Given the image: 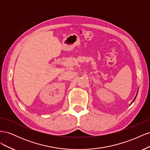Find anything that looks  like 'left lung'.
<instances>
[{
    "mask_svg": "<svg viewBox=\"0 0 150 150\" xmlns=\"http://www.w3.org/2000/svg\"><path fill=\"white\" fill-rule=\"evenodd\" d=\"M138 92H137V95H136V96H135V98H134V99H133V101H132V102H131V104H132V103H133V102H134V100H135V99H136V98H137V94H138Z\"/></svg>",
    "mask_w": 150,
    "mask_h": 150,
    "instance_id": "left-lung-1",
    "label": "left lung"
}]
</instances>
